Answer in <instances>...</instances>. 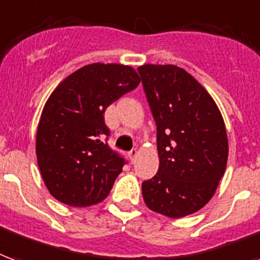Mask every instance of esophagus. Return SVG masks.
I'll use <instances>...</instances> for the list:
<instances>
[{
    "mask_svg": "<svg viewBox=\"0 0 260 260\" xmlns=\"http://www.w3.org/2000/svg\"><path fill=\"white\" fill-rule=\"evenodd\" d=\"M138 154H139V151H138L136 149L131 150L129 153H128V155H129L131 162H135V159H136V157H138Z\"/></svg>",
    "mask_w": 260,
    "mask_h": 260,
    "instance_id": "34e87169",
    "label": "esophagus"
}]
</instances>
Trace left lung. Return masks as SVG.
Here are the masks:
<instances>
[{
  "label": "left lung",
  "instance_id": "1",
  "mask_svg": "<svg viewBox=\"0 0 260 260\" xmlns=\"http://www.w3.org/2000/svg\"><path fill=\"white\" fill-rule=\"evenodd\" d=\"M157 125L159 167L142 183L151 211L183 218L205 207L223 178L229 157L224 121L212 96L174 64L139 69Z\"/></svg>",
  "mask_w": 260,
  "mask_h": 260
}]
</instances>
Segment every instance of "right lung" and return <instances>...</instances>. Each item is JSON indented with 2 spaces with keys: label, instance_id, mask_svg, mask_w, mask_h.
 Returning <instances> with one entry per match:
<instances>
[{
  "label": "right lung",
  "instance_id": "1",
  "mask_svg": "<svg viewBox=\"0 0 260 260\" xmlns=\"http://www.w3.org/2000/svg\"><path fill=\"white\" fill-rule=\"evenodd\" d=\"M135 69L92 63L66 77L44 106L36 153L42 180L57 201L89 207L109 196L125 159L109 147L105 110L139 85Z\"/></svg>",
  "mask_w": 260,
  "mask_h": 260
}]
</instances>
